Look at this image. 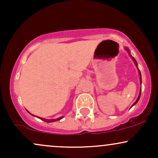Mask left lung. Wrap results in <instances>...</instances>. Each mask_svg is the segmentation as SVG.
Masks as SVG:
<instances>
[{
	"instance_id": "1",
	"label": "left lung",
	"mask_w": 158,
	"mask_h": 158,
	"mask_svg": "<svg viewBox=\"0 0 158 158\" xmlns=\"http://www.w3.org/2000/svg\"><path fill=\"white\" fill-rule=\"evenodd\" d=\"M126 50H128V49H126ZM132 59H133L134 61H135V64L137 65V61H136V60H135V58H134V57H132ZM137 68H138V67H137ZM138 70H139V69H138ZM139 76H140V83H142V79H141V73H140V71H139ZM140 95H141V90H140V91H139V97H138V98H137V100L135 101V102L134 103L133 105H132V106H135V105L136 104V103H137V102H138V101H139V97H140ZM132 106H131V107H132Z\"/></svg>"
}]
</instances>
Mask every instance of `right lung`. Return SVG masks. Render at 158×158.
Here are the masks:
<instances>
[{
    "label": "right lung",
    "mask_w": 158,
    "mask_h": 158,
    "mask_svg": "<svg viewBox=\"0 0 158 158\" xmlns=\"http://www.w3.org/2000/svg\"><path fill=\"white\" fill-rule=\"evenodd\" d=\"M29 113H30V112H29ZM33 116H35V115H33ZM39 119H41V120H43V121H44V122H47V123H52V122H55V121H59V120H60L61 119H62L63 118V117H59V118H57V119H44V118H41V117H39Z\"/></svg>",
    "instance_id": "right-lung-1"
}]
</instances>
